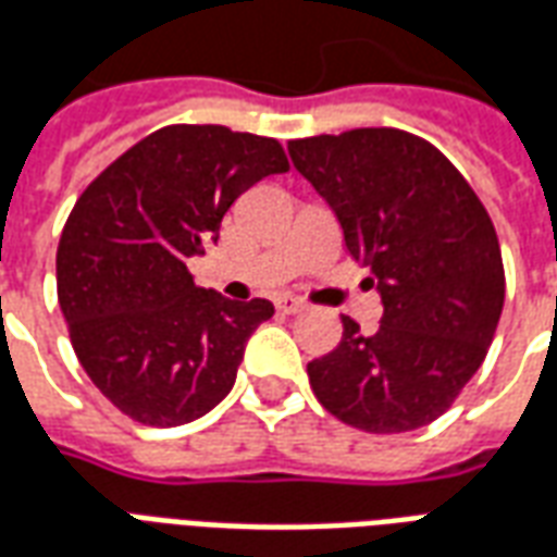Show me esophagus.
<instances>
[{
	"label": "esophagus",
	"mask_w": 557,
	"mask_h": 557,
	"mask_svg": "<svg viewBox=\"0 0 557 557\" xmlns=\"http://www.w3.org/2000/svg\"><path fill=\"white\" fill-rule=\"evenodd\" d=\"M277 310L286 315H295V313H301V310H307V304H304L301 298H295V295H280Z\"/></svg>",
	"instance_id": "1"
}]
</instances>
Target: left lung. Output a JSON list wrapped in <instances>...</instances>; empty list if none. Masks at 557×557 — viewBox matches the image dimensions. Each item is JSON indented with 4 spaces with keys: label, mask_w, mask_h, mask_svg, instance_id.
<instances>
[{
    "label": "left lung",
    "mask_w": 557,
    "mask_h": 557,
    "mask_svg": "<svg viewBox=\"0 0 557 557\" xmlns=\"http://www.w3.org/2000/svg\"><path fill=\"white\" fill-rule=\"evenodd\" d=\"M289 154L385 304L375 334L343 315L337 349L307 363L315 399L375 435L426 426L478 373L502 319L504 262L486 208L438 148L397 127L289 139Z\"/></svg>",
    "instance_id": "left-lung-1"
}]
</instances>
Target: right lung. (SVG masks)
Instances as JSON below:
<instances>
[{
  "label": "right lung",
  "instance_id": "obj_1",
  "mask_svg": "<svg viewBox=\"0 0 557 557\" xmlns=\"http://www.w3.org/2000/svg\"><path fill=\"white\" fill-rule=\"evenodd\" d=\"M286 170L277 139L166 125L79 194L55 250L59 307L83 370L122 414L182 426L230 394L274 304L196 286L187 259L218 244L247 187Z\"/></svg>",
  "mask_w": 557,
  "mask_h": 557
}]
</instances>
